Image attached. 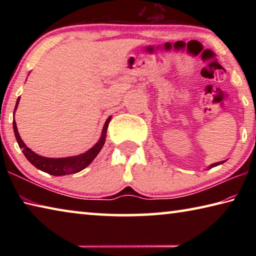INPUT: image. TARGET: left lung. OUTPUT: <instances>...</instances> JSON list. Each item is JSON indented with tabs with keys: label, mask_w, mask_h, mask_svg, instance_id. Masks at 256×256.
<instances>
[{
	"label": "left lung",
	"mask_w": 256,
	"mask_h": 256,
	"mask_svg": "<svg viewBox=\"0 0 256 256\" xmlns=\"http://www.w3.org/2000/svg\"><path fill=\"white\" fill-rule=\"evenodd\" d=\"M222 162H216V164H211V166H210V168H212V167H216V166H218V164H222Z\"/></svg>",
	"instance_id": "left-lung-1"
}]
</instances>
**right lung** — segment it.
Wrapping results in <instances>:
<instances>
[{"label": "right lung", "instance_id": "obj_1", "mask_svg": "<svg viewBox=\"0 0 256 256\" xmlns=\"http://www.w3.org/2000/svg\"><path fill=\"white\" fill-rule=\"evenodd\" d=\"M19 100H20V97L18 98V100H16L14 110H16V107H18ZM110 122V118H108L105 125H104L100 140H99L92 149L82 154L73 156V157H68V158H45V157H42L40 154H34V151L30 150L28 146L24 144V141L21 140L14 120V136H16V141H18L20 149H22L24 157L28 159V162L30 164H32L34 167L38 168V170L45 172L50 175L63 176V175H70V174L79 172L80 170H84L86 166H89V164H92V160L96 158V156L99 154V151L102 150L104 144H105L106 132H107V128Z\"/></svg>", "mask_w": 256, "mask_h": 256}]
</instances>
